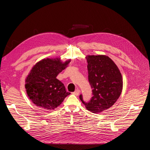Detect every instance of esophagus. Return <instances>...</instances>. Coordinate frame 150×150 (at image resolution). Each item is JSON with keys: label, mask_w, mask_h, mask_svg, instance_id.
<instances>
[{"label": "esophagus", "mask_w": 150, "mask_h": 150, "mask_svg": "<svg viewBox=\"0 0 150 150\" xmlns=\"http://www.w3.org/2000/svg\"><path fill=\"white\" fill-rule=\"evenodd\" d=\"M79 93H80V90H76L74 92H73L72 93V94H74V95H75V96H78L79 95Z\"/></svg>", "instance_id": "1"}]
</instances>
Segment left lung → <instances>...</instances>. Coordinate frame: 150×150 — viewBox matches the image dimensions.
I'll list each match as a JSON object with an SVG mask.
<instances>
[{"label":"left lung","instance_id":"left-lung-1","mask_svg":"<svg viewBox=\"0 0 150 150\" xmlns=\"http://www.w3.org/2000/svg\"><path fill=\"white\" fill-rule=\"evenodd\" d=\"M86 59L88 81L93 96L88 103L83 101L82 94L79 98L89 111L101 112L109 109L120 97L123 88L122 74L108 56L88 55Z\"/></svg>","mask_w":150,"mask_h":150}]
</instances>
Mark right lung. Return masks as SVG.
I'll return each instance as SVG.
<instances>
[{
  "label": "right lung",
  "mask_w": 150,
  "mask_h": 150,
  "mask_svg": "<svg viewBox=\"0 0 150 150\" xmlns=\"http://www.w3.org/2000/svg\"><path fill=\"white\" fill-rule=\"evenodd\" d=\"M70 62L71 60H68L63 63L59 58H47L39 61L33 67L26 78L25 87L34 104L45 110H53L71 94L56 78Z\"/></svg>",
  "instance_id": "obj_1"
}]
</instances>
